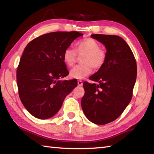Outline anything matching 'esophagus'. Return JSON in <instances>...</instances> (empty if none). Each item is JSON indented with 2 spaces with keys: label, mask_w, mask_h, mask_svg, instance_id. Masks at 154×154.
Returning <instances> with one entry per match:
<instances>
[{
  "label": "esophagus",
  "mask_w": 154,
  "mask_h": 154,
  "mask_svg": "<svg viewBox=\"0 0 154 154\" xmlns=\"http://www.w3.org/2000/svg\"><path fill=\"white\" fill-rule=\"evenodd\" d=\"M77 84L79 86H82L83 85V82L82 80H78L77 81Z\"/></svg>",
  "instance_id": "esophagus-1"
}]
</instances>
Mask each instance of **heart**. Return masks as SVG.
I'll return each instance as SVG.
<instances>
[{
	"instance_id": "b5f03b06",
	"label": "heart",
	"mask_w": 154,
	"mask_h": 154,
	"mask_svg": "<svg viewBox=\"0 0 154 154\" xmlns=\"http://www.w3.org/2000/svg\"><path fill=\"white\" fill-rule=\"evenodd\" d=\"M78 56H82V64L74 66L70 71V77L73 79H83L91 73L92 67L98 69L104 65L106 52L100 48V44L91 38H87L75 43V49L67 47L63 53V60L65 65L72 66Z\"/></svg>"
}]
</instances>
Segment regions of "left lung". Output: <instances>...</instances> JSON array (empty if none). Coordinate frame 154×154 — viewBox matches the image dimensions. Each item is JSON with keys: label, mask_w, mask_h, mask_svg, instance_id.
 <instances>
[{"label": "left lung", "mask_w": 154, "mask_h": 154, "mask_svg": "<svg viewBox=\"0 0 154 154\" xmlns=\"http://www.w3.org/2000/svg\"><path fill=\"white\" fill-rule=\"evenodd\" d=\"M91 38L105 46L106 59L89 78L98 84L83 82L82 107L91 122L106 125L118 119L132 99L137 63L129 46L119 36L92 34Z\"/></svg>", "instance_id": "8db88e82"}]
</instances>
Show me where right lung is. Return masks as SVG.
I'll use <instances>...</instances> for the list:
<instances>
[{
    "label": "right lung",
    "instance_id": "1",
    "mask_svg": "<svg viewBox=\"0 0 154 154\" xmlns=\"http://www.w3.org/2000/svg\"><path fill=\"white\" fill-rule=\"evenodd\" d=\"M77 32H54L42 35L27 44L17 69L19 96L26 110L35 118H51L60 110L77 80H64L69 75L63 53Z\"/></svg>",
    "mask_w": 154,
    "mask_h": 154
}]
</instances>
